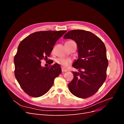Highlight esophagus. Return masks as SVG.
I'll list each match as a JSON object with an SVG mask.
<instances>
[{
	"instance_id": "34e87169",
	"label": "esophagus",
	"mask_w": 124,
	"mask_h": 124,
	"mask_svg": "<svg viewBox=\"0 0 124 124\" xmlns=\"http://www.w3.org/2000/svg\"><path fill=\"white\" fill-rule=\"evenodd\" d=\"M62 72H67V70L65 69L64 68H62Z\"/></svg>"
}]
</instances>
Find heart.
<instances>
[{"label": "heart", "mask_w": 124, "mask_h": 124, "mask_svg": "<svg viewBox=\"0 0 124 124\" xmlns=\"http://www.w3.org/2000/svg\"><path fill=\"white\" fill-rule=\"evenodd\" d=\"M56 62L62 66L63 68H67L72 64V61L70 58H58L56 59Z\"/></svg>", "instance_id": "1"}]
</instances>
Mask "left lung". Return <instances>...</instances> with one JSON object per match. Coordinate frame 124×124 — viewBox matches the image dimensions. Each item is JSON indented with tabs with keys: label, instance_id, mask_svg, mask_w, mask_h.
Here are the masks:
<instances>
[{
	"label": "left lung",
	"instance_id": "obj_1",
	"mask_svg": "<svg viewBox=\"0 0 124 124\" xmlns=\"http://www.w3.org/2000/svg\"><path fill=\"white\" fill-rule=\"evenodd\" d=\"M64 39H71L77 43L78 58L73 67L72 81L68 84L70 92L78 98H87L94 95L107 78L108 61L106 48L99 37L84 30H72L66 33Z\"/></svg>",
	"mask_w": 124,
	"mask_h": 124
}]
</instances>
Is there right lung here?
Returning <instances> with one entry per match:
<instances>
[{"instance_id": "obj_1", "label": "right lung", "mask_w": 124, "mask_h": 124, "mask_svg": "<svg viewBox=\"0 0 124 124\" xmlns=\"http://www.w3.org/2000/svg\"><path fill=\"white\" fill-rule=\"evenodd\" d=\"M66 32L37 31L20 42L14 57V75L21 87L29 96L39 97L44 95L61 73L58 63L42 67L41 61L49 57L56 41Z\"/></svg>"}]
</instances>
